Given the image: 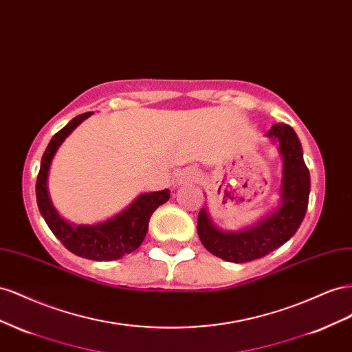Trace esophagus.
Segmentation results:
<instances>
[{"label": "esophagus", "instance_id": "34e87169", "mask_svg": "<svg viewBox=\"0 0 352 352\" xmlns=\"http://www.w3.org/2000/svg\"><path fill=\"white\" fill-rule=\"evenodd\" d=\"M199 179V174L195 173V170H186V173L182 174V179L179 182H196Z\"/></svg>", "mask_w": 352, "mask_h": 352}]
</instances>
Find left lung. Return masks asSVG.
Wrapping results in <instances>:
<instances>
[{"mask_svg":"<svg viewBox=\"0 0 352 352\" xmlns=\"http://www.w3.org/2000/svg\"><path fill=\"white\" fill-rule=\"evenodd\" d=\"M267 137L277 142L283 156L280 205L274 212L240 232H221L206 208L200 209L197 217L200 242L210 254L228 263H249L273 252L298 232L307 212L311 179L296 133L290 125L274 124Z\"/></svg>","mask_w":352,"mask_h":352,"instance_id":"8db88e82","label":"left lung"}]
</instances>
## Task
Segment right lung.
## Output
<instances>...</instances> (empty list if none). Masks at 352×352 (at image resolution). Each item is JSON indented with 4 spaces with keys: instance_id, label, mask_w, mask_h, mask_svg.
I'll return each instance as SVG.
<instances>
[{
    "instance_id": "add662e5",
    "label": "right lung",
    "mask_w": 352,
    "mask_h": 352,
    "mask_svg": "<svg viewBox=\"0 0 352 352\" xmlns=\"http://www.w3.org/2000/svg\"><path fill=\"white\" fill-rule=\"evenodd\" d=\"M93 113L78 115L50 140L36 178V202L50 230L70 252L93 261H115L134 252L143 243L150 217L160 205L168 202L170 192L165 188L160 192L140 195L122 212L109 218L104 223L93 226H76L60 217L52 204L47 187L50 165L66 137Z\"/></svg>"
}]
</instances>
